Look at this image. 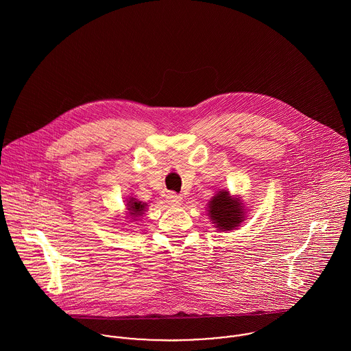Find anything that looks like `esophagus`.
Returning a JSON list of instances; mask_svg holds the SVG:
<instances>
[{
  "label": "esophagus",
  "instance_id": "obj_1",
  "mask_svg": "<svg viewBox=\"0 0 351 351\" xmlns=\"http://www.w3.org/2000/svg\"><path fill=\"white\" fill-rule=\"evenodd\" d=\"M167 201H169V204H173V205H178V204H181V201H182V197L180 196V195H177V193H174V192H170V193H167Z\"/></svg>",
  "mask_w": 351,
  "mask_h": 351
}]
</instances>
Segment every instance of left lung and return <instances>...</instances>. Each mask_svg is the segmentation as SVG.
Masks as SVG:
<instances>
[{"label":"left lung","mask_w":351,"mask_h":351,"mask_svg":"<svg viewBox=\"0 0 351 351\" xmlns=\"http://www.w3.org/2000/svg\"><path fill=\"white\" fill-rule=\"evenodd\" d=\"M243 206L238 199H231L227 191L219 192L209 201L208 215L221 231L234 230L243 221Z\"/></svg>","instance_id":"left-lung-1"}]
</instances>
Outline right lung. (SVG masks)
Listing matches in <instances>:
<instances>
[{"label":"right lung","instance_id":"obj_1","mask_svg":"<svg viewBox=\"0 0 351 351\" xmlns=\"http://www.w3.org/2000/svg\"><path fill=\"white\" fill-rule=\"evenodd\" d=\"M127 205H128V210H130V215L132 216V219L141 216L143 213V210H145V206H146L145 202L136 201L135 199H131V200L128 201Z\"/></svg>","mask_w":351,"mask_h":351}]
</instances>
